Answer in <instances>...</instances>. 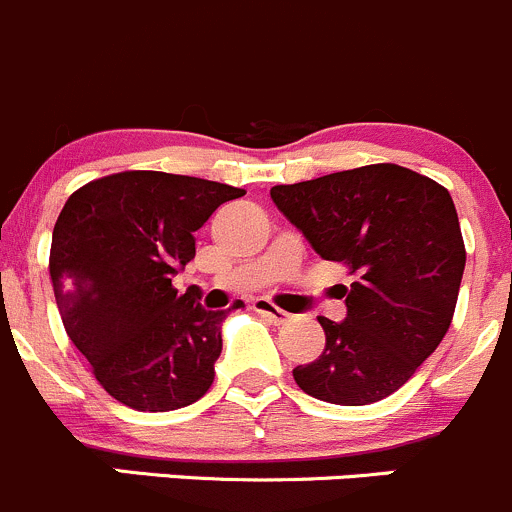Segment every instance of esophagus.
<instances>
[{
	"label": "esophagus",
	"mask_w": 512,
	"mask_h": 512,
	"mask_svg": "<svg viewBox=\"0 0 512 512\" xmlns=\"http://www.w3.org/2000/svg\"><path fill=\"white\" fill-rule=\"evenodd\" d=\"M254 310H256V313H261L263 318L271 320V323H276V325H283V323H288V320H291V315H288L286 310L276 308V305H273L268 298H256L254 300Z\"/></svg>",
	"instance_id": "1"
}]
</instances>
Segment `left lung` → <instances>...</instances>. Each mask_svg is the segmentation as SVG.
I'll use <instances>...</instances> for the list:
<instances>
[{"instance_id": "8db88e82", "label": "left lung", "mask_w": 512, "mask_h": 512, "mask_svg": "<svg viewBox=\"0 0 512 512\" xmlns=\"http://www.w3.org/2000/svg\"><path fill=\"white\" fill-rule=\"evenodd\" d=\"M271 199L350 286L342 323L320 315L325 350L293 370L305 394L362 407L397 392L449 330L466 249L451 194L399 165H367L298 184Z\"/></svg>"}]
</instances>
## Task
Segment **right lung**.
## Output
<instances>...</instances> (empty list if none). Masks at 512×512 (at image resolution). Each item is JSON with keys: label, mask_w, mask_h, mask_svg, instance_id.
Wrapping results in <instances>:
<instances>
[{"label": "right lung", "mask_w": 512, "mask_h": 512, "mask_svg": "<svg viewBox=\"0 0 512 512\" xmlns=\"http://www.w3.org/2000/svg\"><path fill=\"white\" fill-rule=\"evenodd\" d=\"M244 189L167 172H118L63 204L49 271L73 345L100 387L138 412H172L214 382L221 323L172 278L192 261L194 231Z\"/></svg>", "instance_id": "add662e5"}]
</instances>
